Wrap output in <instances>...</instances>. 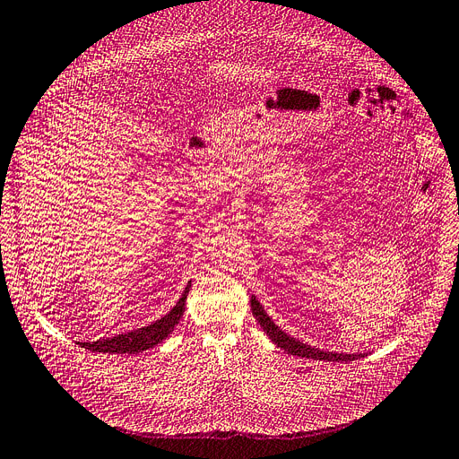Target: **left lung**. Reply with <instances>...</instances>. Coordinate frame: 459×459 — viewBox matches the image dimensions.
Masks as SVG:
<instances>
[{
    "label": "left lung",
    "instance_id": "obj_1",
    "mask_svg": "<svg viewBox=\"0 0 459 459\" xmlns=\"http://www.w3.org/2000/svg\"><path fill=\"white\" fill-rule=\"evenodd\" d=\"M250 307H252V315L258 320L260 327L269 335V339L281 346L282 351H286L291 356H301V358H313V359H327V361H352L358 359L359 354H335V352H324L318 351V348L308 346L298 339H293L290 335H286L282 329H279L277 325L273 324V320L267 316L265 310L262 308V305L258 303L254 296L250 298Z\"/></svg>",
    "mask_w": 459,
    "mask_h": 459
}]
</instances>
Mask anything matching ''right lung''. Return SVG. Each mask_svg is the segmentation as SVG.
I'll return each mask as SVG.
<instances>
[{
	"label": "right lung",
	"instance_id": "1",
	"mask_svg": "<svg viewBox=\"0 0 459 459\" xmlns=\"http://www.w3.org/2000/svg\"><path fill=\"white\" fill-rule=\"evenodd\" d=\"M190 282L182 293V298L177 301V305L169 310L166 316L152 322L151 325H144L139 329H134L130 333L100 339L94 342H81L82 348H88L91 352H103V354H139L143 351H149V348L156 346L158 342L166 341V337L173 332V327L178 324L182 313H185V303L186 296L190 291Z\"/></svg>",
	"mask_w": 459,
	"mask_h": 459
}]
</instances>
